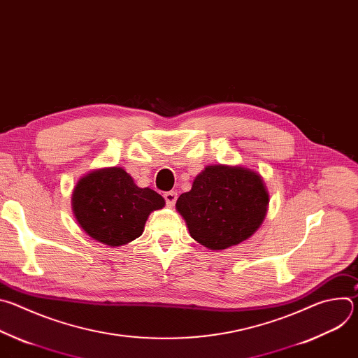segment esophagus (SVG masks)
<instances>
[{
    "instance_id": "1",
    "label": "esophagus",
    "mask_w": 358,
    "mask_h": 358,
    "mask_svg": "<svg viewBox=\"0 0 358 358\" xmlns=\"http://www.w3.org/2000/svg\"><path fill=\"white\" fill-rule=\"evenodd\" d=\"M177 196H178L177 191H169V192H166V194H164V198H166L167 206H170V207L174 206L176 201H177Z\"/></svg>"
}]
</instances>
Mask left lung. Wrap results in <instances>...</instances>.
Wrapping results in <instances>:
<instances>
[{
	"label": "left lung",
	"mask_w": 358,
	"mask_h": 358,
	"mask_svg": "<svg viewBox=\"0 0 358 358\" xmlns=\"http://www.w3.org/2000/svg\"><path fill=\"white\" fill-rule=\"evenodd\" d=\"M268 203L266 185L257 171L218 164L203 169L176 207L198 243L221 250L257 232Z\"/></svg>",
	"instance_id": "1"
}]
</instances>
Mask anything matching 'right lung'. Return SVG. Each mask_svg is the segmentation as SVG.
Returning <instances> with one entry per match:
<instances>
[{
  "mask_svg": "<svg viewBox=\"0 0 358 358\" xmlns=\"http://www.w3.org/2000/svg\"><path fill=\"white\" fill-rule=\"evenodd\" d=\"M164 198L140 188L122 167L94 170L72 194V210L82 229L97 242L120 246L138 238L148 215L164 207Z\"/></svg>",
  "mask_w": 358,
  "mask_h": 358,
  "instance_id": "1",
  "label": "right lung"
}]
</instances>
